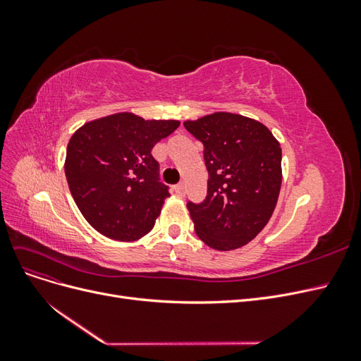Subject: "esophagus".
I'll return each mask as SVG.
<instances>
[{"mask_svg": "<svg viewBox=\"0 0 361 361\" xmlns=\"http://www.w3.org/2000/svg\"><path fill=\"white\" fill-rule=\"evenodd\" d=\"M174 192H176L178 195H183V194H185V190H183V185H182V183L176 185V187H174Z\"/></svg>", "mask_w": 361, "mask_h": 361, "instance_id": "esophagus-1", "label": "esophagus"}]
</instances>
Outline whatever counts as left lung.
Instances as JSON below:
<instances>
[{"instance_id":"obj_1","label":"left lung","mask_w":361,"mask_h":361,"mask_svg":"<svg viewBox=\"0 0 361 361\" xmlns=\"http://www.w3.org/2000/svg\"><path fill=\"white\" fill-rule=\"evenodd\" d=\"M204 150L207 195L188 203L195 233L214 250L241 248L267 226L281 188V147L255 118L216 111L183 122Z\"/></svg>"}]
</instances>
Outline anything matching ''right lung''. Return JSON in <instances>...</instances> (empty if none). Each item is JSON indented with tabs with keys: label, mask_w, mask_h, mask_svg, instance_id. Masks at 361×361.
<instances>
[{
	"label": "right lung",
	"mask_w": 361,
	"mask_h": 361,
	"mask_svg": "<svg viewBox=\"0 0 361 361\" xmlns=\"http://www.w3.org/2000/svg\"><path fill=\"white\" fill-rule=\"evenodd\" d=\"M179 125V120H145L123 111L75 130L64 171L76 206L94 231L130 243L154 228L170 194L158 180L150 152Z\"/></svg>",
	"instance_id": "right-lung-1"
}]
</instances>
